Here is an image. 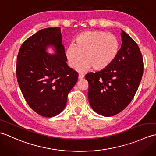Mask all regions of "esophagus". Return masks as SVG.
<instances>
[{"label":"esophagus","instance_id":"obj_1","mask_svg":"<svg viewBox=\"0 0 156 156\" xmlns=\"http://www.w3.org/2000/svg\"><path fill=\"white\" fill-rule=\"evenodd\" d=\"M84 76L83 74H78V79H79V80H81V79L84 78Z\"/></svg>","mask_w":156,"mask_h":156}]
</instances>
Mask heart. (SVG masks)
I'll list each match as a JSON object with an SVG mask.
<instances>
[{
    "instance_id": "b5f03b06",
    "label": "heart",
    "mask_w": 156,
    "mask_h": 156,
    "mask_svg": "<svg viewBox=\"0 0 156 156\" xmlns=\"http://www.w3.org/2000/svg\"><path fill=\"white\" fill-rule=\"evenodd\" d=\"M119 52V42L113 34L101 31L82 32L75 39V44H69L65 55L69 66L84 72L93 67L102 70L108 67L117 58Z\"/></svg>"
}]
</instances>
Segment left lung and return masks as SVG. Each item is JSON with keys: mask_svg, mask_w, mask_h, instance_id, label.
Listing matches in <instances>:
<instances>
[{"mask_svg": "<svg viewBox=\"0 0 156 156\" xmlns=\"http://www.w3.org/2000/svg\"><path fill=\"white\" fill-rule=\"evenodd\" d=\"M122 44L112 64L101 71L90 72L88 101L92 108L105 117L119 113L136 93L144 72V62L137 44L121 30Z\"/></svg>", "mask_w": 156, "mask_h": 156, "instance_id": "obj_1", "label": "left lung"}]
</instances>
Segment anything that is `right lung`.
<instances>
[{
	"instance_id": "add662e5",
	"label": "right lung",
	"mask_w": 156,
	"mask_h": 156,
	"mask_svg": "<svg viewBox=\"0 0 156 156\" xmlns=\"http://www.w3.org/2000/svg\"><path fill=\"white\" fill-rule=\"evenodd\" d=\"M52 47L55 55L47 51ZM60 27L41 29L25 40L16 59V78L33 110L52 117L64 110L78 74L68 66Z\"/></svg>"
}]
</instances>
